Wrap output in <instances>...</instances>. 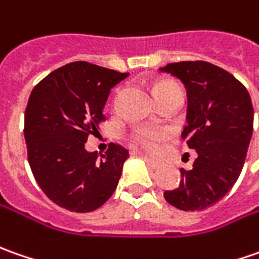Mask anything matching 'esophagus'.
<instances>
[{
	"mask_svg": "<svg viewBox=\"0 0 259 259\" xmlns=\"http://www.w3.org/2000/svg\"><path fill=\"white\" fill-rule=\"evenodd\" d=\"M143 159H145V162H146L149 167H152V169H159V167H160V165H159L157 162H155L153 159H150V157L147 156H145Z\"/></svg>",
	"mask_w": 259,
	"mask_h": 259,
	"instance_id": "1",
	"label": "esophagus"
}]
</instances>
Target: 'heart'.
Segmentation results:
<instances>
[{"mask_svg": "<svg viewBox=\"0 0 259 259\" xmlns=\"http://www.w3.org/2000/svg\"><path fill=\"white\" fill-rule=\"evenodd\" d=\"M169 87H176V84L170 83V81L159 83L155 87V93L159 90H163V89H169ZM169 135H170V132L165 127H140V129L135 130L132 139L139 147H142L146 152L153 153L159 149L160 143L169 138Z\"/></svg>", "mask_w": 259, "mask_h": 259, "instance_id": "b5f03b06", "label": "heart"}]
</instances>
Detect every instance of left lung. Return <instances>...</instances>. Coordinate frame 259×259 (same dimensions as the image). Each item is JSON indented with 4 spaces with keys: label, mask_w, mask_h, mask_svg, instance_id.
Listing matches in <instances>:
<instances>
[{
    "label": "left lung",
    "mask_w": 259,
    "mask_h": 259,
    "mask_svg": "<svg viewBox=\"0 0 259 259\" xmlns=\"http://www.w3.org/2000/svg\"><path fill=\"white\" fill-rule=\"evenodd\" d=\"M159 70L186 89L182 138L198 153L191 170L181 169L179 186L163 196L178 209H206L231 191L244 167L254 126L251 97L231 73L206 61L170 63Z\"/></svg>",
    "instance_id": "1"
}]
</instances>
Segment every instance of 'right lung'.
Returning a JSON list of instances; mask_svg holds the SVG:
<instances>
[{"mask_svg": "<svg viewBox=\"0 0 259 259\" xmlns=\"http://www.w3.org/2000/svg\"><path fill=\"white\" fill-rule=\"evenodd\" d=\"M129 73L70 63L32 89L24 116L28 163L42 192L71 212L100 208L116 191L129 152L110 143L106 155L84 149L89 135L104 120V104Z\"/></svg>", "mask_w": 259, "mask_h": 259, "instance_id": "1", "label": "right lung"}]
</instances>
